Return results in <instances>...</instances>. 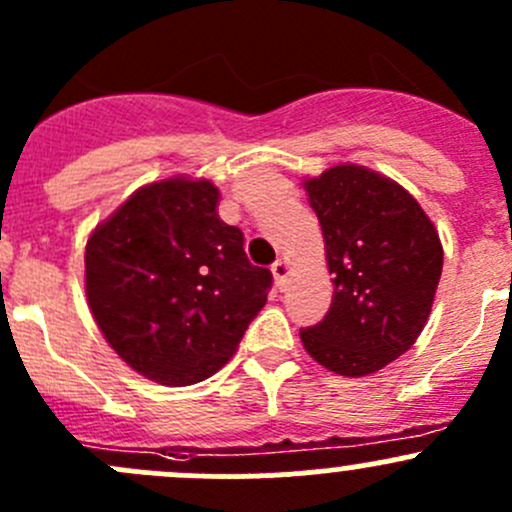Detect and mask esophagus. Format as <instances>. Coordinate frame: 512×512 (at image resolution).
I'll list each match as a JSON object with an SVG mask.
<instances>
[{
    "mask_svg": "<svg viewBox=\"0 0 512 512\" xmlns=\"http://www.w3.org/2000/svg\"><path fill=\"white\" fill-rule=\"evenodd\" d=\"M272 275H275L277 285H285V280H287V275H289V262L285 260V257H280V260H277L275 265H272Z\"/></svg>",
    "mask_w": 512,
    "mask_h": 512,
    "instance_id": "1",
    "label": "esophagus"
}]
</instances>
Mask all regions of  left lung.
Returning <instances> with one entry per match:
<instances>
[{"instance_id": "obj_1", "label": "left lung", "mask_w": 512, "mask_h": 512, "mask_svg": "<svg viewBox=\"0 0 512 512\" xmlns=\"http://www.w3.org/2000/svg\"><path fill=\"white\" fill-rule=\"evenodd\" d=\"M327 250L334 294L327 317L299 332L324 369L366 376L401 356L426 327L443 247L411 193L364 165L304 180Z\"/></svg>"}]
</instances>
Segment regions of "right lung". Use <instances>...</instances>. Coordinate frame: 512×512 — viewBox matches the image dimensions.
I'll return each mask as SVG.
<instances>
[{
  "label": "right lung",
  "mask_w": 512,
  "mask_h": 512,
  "mask_svg": "<svg viewBox=\"0 0 512 512\" xmlns=\"http://www.w3.org/2000/svg\"><path fill=\"white\" fill-rule=\"evenodd\" d=\"M210 180L138 188L86 242V297L98 329L131 369L190 386L227 364L267 302L272 272L218 215Z\"/></svg>",
  "instance_id": "1"
}]
</instances>
